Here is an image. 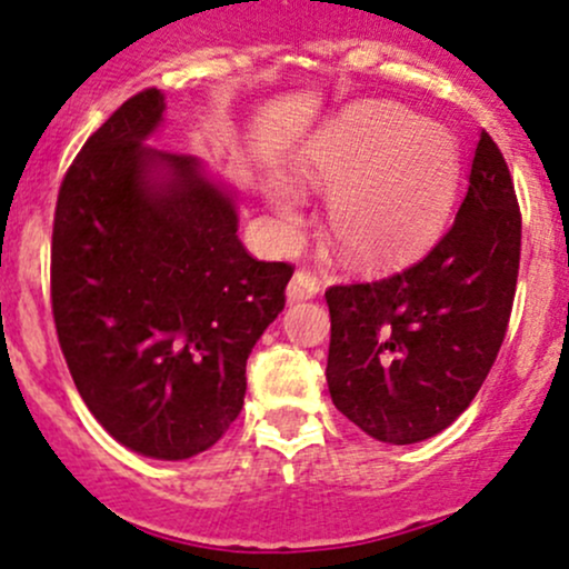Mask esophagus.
I'll return each instance as SVG.
<instances>
[{
    "label": "esophagus",
    "mask_w": 569,
    "mask_h": 569,
    "mask_svg": "<svg viewBox=\"0 0 569 569\" xmlns=\"http://www.w3.org/2000/svg\"><path fill=\"white\" fill-rule=\"evenodd\" d=\"M318 295V280L310 272H295L289 289H286V297L289 302H305V299H313Z\"/></svg>",
    "instance_id": "obj_1"
}]
</instances>
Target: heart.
Segmentation results:
<instances>
[{"instance_id":"heart-1","label":"heart","mask_w":569,"mask_h":569,"mask_svg":"<svg viewBox=\"0 0 569 569\" xmlns=\"http://www.w3.org/2000/svg\"><path fill=\"white\" fill-rule=\"evenodd\" d=\"M297 172L327 197V232L348 264L383 270L440 232L459 180L457 140L391 102L337 112L299 148ZM270 208L295 227L302 197L283 174L264 183Z\"/></svg>"}]
</instances>
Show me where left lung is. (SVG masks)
I'll return each mask as SVG.
<instances>
[{
	"label": "left lung",
	"instance_id": "8db88e82",
	"mask_svg": "<svg viewBox=\"0 0 569 569\" xmlns=\"http://www.w3.org/2000/svg\"><path fill=\"white\" fill-rule=\"evenodd\" d=\"M518 256L513 180L483 132L457 221L432 251L386 280L327 291L335 408L391 446H413L451 427L502 346Z\"/></svg>",
	"mask_w": 569,
	"mask_h": 569
}]
</instances>
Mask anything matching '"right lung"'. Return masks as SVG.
I'll use <instances>...</instances> for the list:
<instances>
[{"mask_svg":"<svg viewBox=\"0 0 569 569\" xmlns=\"http://www.w3.org/2000/svg\"><path fill=\"white\" fill-rule=\"evenodd\" d=\"M164 93L140 91L89 137L53 218L61 351L89 410L129 451L180 461L240 416L246 361L291 267L237 237V193L197 156L148 146Z\"/></svg>","mask_w":569,"mask_h":569,"instance_id":"right-lung-1","label":"right lung"}]
</instances>
